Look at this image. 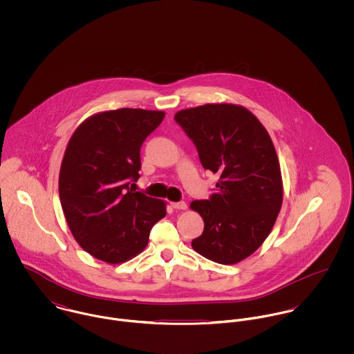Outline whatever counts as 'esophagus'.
<instances>
[{
	"label": "esophagus",
	"instance_id": "esophagus-1",
	"mask_svg": "<svg viewBox=\"0 0 354 354\" xmlns=\"http://www.w3.org/2000/svg\"><path fill=\"white\" fill-rule=\"evenodd\" d=\"M170 205L174 208V209H187V203L185 202H171Z\"/></svg>",
	"mask_w": 354,
	"mask_h": 354
}]
</instances>
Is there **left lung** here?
Masks as SVG:
<instances>
[{"label": "left lung", "mask_w": 354, "mask_h": 354, "mask_svg": "<svg viewBox=\"0 0 354 354\" xmlns=\"http://www.w3.org/2000/svg\"><path fill=\"white\" fill-rule=\"evenodd\" d=\"M174 120L196 146L203 167L219 176L215 194L191 208L204 221L192 248L219 264L252 254L270 234L282 205V176L272 140L250 110L208 103Z\"/></svg>", "instance_id": "left-lung-1"}]
</instances>
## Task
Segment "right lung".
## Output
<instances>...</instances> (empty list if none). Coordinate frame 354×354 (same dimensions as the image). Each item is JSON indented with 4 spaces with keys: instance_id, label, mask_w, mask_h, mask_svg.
<instances>
[{
    "instance_id": "obj_1",
    "label": "right lung",
    "mask_w": 354,
    "mask_h": 354,
    "mask_svg": "<svg viewBox=\"0 0 354 354\" xmlns=\"http://www.w3.org/2000/svg\"><path fill=\"white\" fill-rule=\"evenodd\" d=\"M163 111L117 109L91 115L73 132L59 170L58 191L68 226L86 252L110 264L142 252L163 201L135 192L140 147Z\"/></svg>"
}]
</instances>
